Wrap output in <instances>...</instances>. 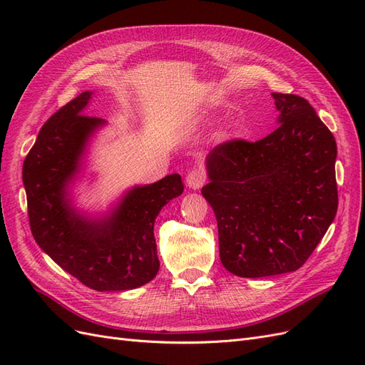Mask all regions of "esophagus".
<instances>
[{
	"label": "esophagus",
	"instance_id": "1",
	"mask_svg": "<svg viewBox=\"0 0 365 365\" xmlns=\"http://www.w3.org/2000/svg\"><path fill=\"white\" fill-rule=\"evenodd\" d=\"M205 178H207V176H205L204 169L202 168H195L189 173H187L185 182H187V185L190 187V189L197 190L205 184Z\"/></svg>",
	"mask_w": 365,
	"mask_h": 365
}]
</instances>
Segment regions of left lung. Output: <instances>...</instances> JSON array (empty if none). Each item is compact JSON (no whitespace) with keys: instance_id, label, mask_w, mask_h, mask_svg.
I'll use <instances>...</instances> for the list:
<instances>
[{"instance_id":"obj_1","label":"left lung","mask_w":365,"mask_h":365,"mask_svg":"<svg viewBox=\"0 0 365 365\" xmlns=\"http://www.w3.org/2000/svg\"><path fill=\"white\" fill-rule=\"evenodd\" d=\"M279 128L220 143L202 196L217 220L220 262L239 277L297 271L338 210L336 141L306 98L272 93Z\"/></svg>"}]
</instances>
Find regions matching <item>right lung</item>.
I'll return each instance as SVG.
<instances>
[{
	"label": "right lung",
	"mask_w": 365,
	"mask_h": 365,
	"mask_svg": "<svg viewBox=\"0 0 365 365\" xmlns=\"http://www.w3.org/2000/svg\"><path fill=\"white\" fill-rule=\"evenodd\" d=\"M90 91L54 113L39 130L23 165L31 235L62 269L96 291H128L160 269L153 224L160 210L184 192L178 173L134 187L109 217L88 220L70 205L67 187L85 145L105 121L82 114Z\"/></svg>",
	"instance_id": "obj_1"
}]
</instances>
